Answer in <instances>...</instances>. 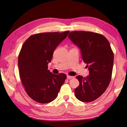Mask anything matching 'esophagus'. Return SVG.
Here are the masks:
<instances>
[{
  "instance_id": "esophagus-1",
  "label": "esophagus",
  "mask_w": 127,
  "mask_h": 127,
  "mask_svg": "<svg viewBox=\"0 0 127 127\" xmlns=\"http://www.w3.org/2000/svg\"><path fill=\"white\" fill-rule=\"evenodd\" d=\"M66 78L68 79H72V78H73L74 77L73 76H66Z\"/></svg>"
}]
</instances>
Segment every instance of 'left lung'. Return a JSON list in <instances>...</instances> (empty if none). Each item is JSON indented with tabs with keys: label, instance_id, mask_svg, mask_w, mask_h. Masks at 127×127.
Returning a JSON list of instances; mask_svg holds the SVG:
<instances>
[{
	"label": "left lung",
	"instance_id": "8db88e82",
	"mask_svg": "<svg viewBox=\"0 0 127 127\" xmlns=\"http://www.w3.org/2000/svg\"><path fill=\"white\" fill-rule=\"evenodd\" d=\"M68 37L79 47L90 73L86 77H76L79 85L75 89V95L82 102L93 101L104 94L110 82L114 53L110 43L104 36L92 32L73 31Z\"/></svg>",
	"mask_w": 127,
	"mask_h": 127
}]
</instances>
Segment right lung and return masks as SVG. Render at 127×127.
Here are the masks:
<instances>
[{
	"label": "right lung",
	"mask_w": 127,
	"mask_h": 127,
	"mask_svg": "<svg viewBox=\"0 0 127 127\" xmlns=\"http://www.w3.org/2000/svg\"><path fill=\"white\" fill-rule=\"evenodd\" d=\"M69 32H44L26 40L18 56L19 73L27 94L35 101L46 104L57 98L66 76L48 70L55 49Z\"/></svg>",
	"instance_id": "add662e5"
}]
</instances>
